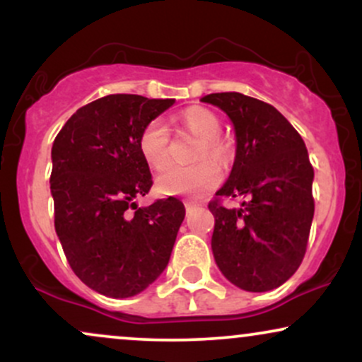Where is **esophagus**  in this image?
<instances>
[{"instance_id":"obj_1","label":"esophagus","mask_w":362,"mask_h":362,"mask_svg":"<svg viewBox=\"0 0 362 362\" xmlns=\"http://www.w3.org/2000/svg\"><path fill=\"white\" fill-rule=\"evenodd\" d=\"M199 207V204H195V202H190V201H185V209H187V213H190V211H194V209H197Z\"/></svg>"}]
</instances>
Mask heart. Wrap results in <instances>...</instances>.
I'll use <instances>...</instances> for the list:
<instances>
[{
  "label": "heart",
  "instance_id": "heart-1",
  "mask_svg": "<svg viewBox=\"0 0 362 362\" xmlns=\"http://www.w3.org/2000/svg\"><path fill=\"white\" fill-rule=\"evenodd\" d=\"M177 124L199 136L195 160L211 158L223 163L228 158V144L219 138L221 120L206 107H189L177 115ZM139 153L151 168L160 170L168 163V131L163 122L151 120L141 131ZM219 182V172L211 161H199L190 167L172 165L156 177L155 187L161 195H192L199 197L214 189Z\"/></svg>",
  "mask_w": 362,
  "mask_h": 362
}]
</instances>
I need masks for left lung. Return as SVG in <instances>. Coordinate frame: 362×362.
Wrapping results in <instances>:
<instances>
[{"mask_svg": "<svg viewBox=\"0 0 362 362\" xmlns=\"http://www.w3.org/2000/svg\"><path fill=\"white\" fill-rule=\"evenodd\" d=\"M235 127L236 155L219 197H243L240 207L209 202L211 248L219 271L236 288L264 293L279 288L300 267L315 202L313 167L305 141L269 103L238 91L211 93Z\"/></svg>", "mask_w": 362, "mask_h": 362, "instance_id": "obj_1", "label": "left lung"}]
</instances>
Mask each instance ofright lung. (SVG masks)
Instances as JSON below:
<instances>
[{"label":"right lung","mask_w":362,"mask_h":362,"mask_svg":"<svg viewBox=\"0 0 362 362\" xmlns=\"http://www.w3.org/2000/svg\"><path fill=\"white\" fill-rule=\"evenodd\" d=\"M173 103L107 95L74 112L54 139L56 233L73 272L103 296L139 294L168 265L185 207L175 197L139 207L136 197L153 185L141 131Z\"/></svg>","instance_id":"right-lung-1"}]
</instances>
